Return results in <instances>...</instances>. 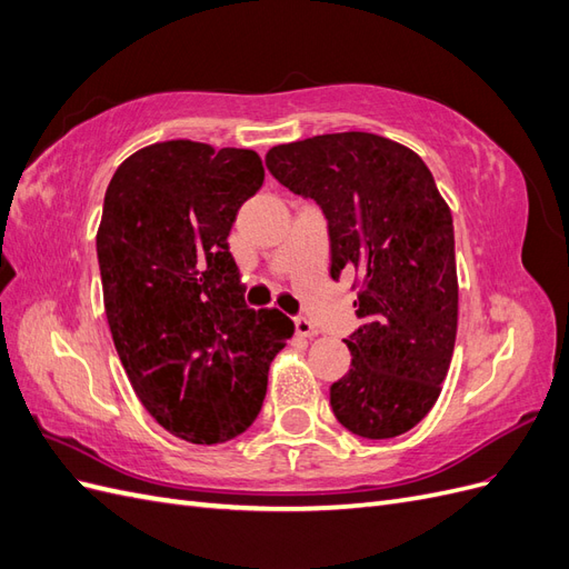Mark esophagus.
I'll use <instances>...</instances> for the list:
<instances>
[{
  "label": "esophagus",
  "mask_w": 569,
  "mask_h": 569,
  "mask_svg": "<svg viewBox=\"0 0 569 569\" xmlns=\"http://www.w3.org/2000/svg\"><path fill=\"white\" fill-rule=\"evenodd\" d=\"M295 327H297V335H299V337H316V335H318L316 325H313L311 320H306V318H297V320H295Z\"/></svg>",
  "instance_id": "34e87169"
}]
</instances>
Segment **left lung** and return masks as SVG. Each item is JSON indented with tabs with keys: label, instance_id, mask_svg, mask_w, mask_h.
<instances>
[{
	"label": "left lung",
	"instance_id": "obj_1",
	"mask_svg": "<svg viewBox=\"0 0 569 569\" xmlns=\"http://www.w3.org/2000/svg\"><path fill=\"white\" fill-rule=\"evenodd\" d=\"M266 166L330 222L332 280L353 272L363 327L330 387L335 418L363 439L416 427L441 393L458 330L453 218L416 151L372 132L278 144Z\"/></svg>",
	"mask_w": 569,
	"mask_h": 569
}]
</instances>
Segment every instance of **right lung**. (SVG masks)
<instances>
[{
  "label": "right lung",
  "instance_id": "add662e5",
  "mask_svg": "<svg viewBox=\"0 0 569 569\" xmlns=\"http://www.w3.org/2000/svg\"><path fill=\"white\" fill-rule=\"evenodd\" d=\"M251 149L168 140L113 173L97 256L111 337L149 416L189 443L242 435L291 322L253 311L230 253L239 206L263 184Z\"/></svg>",
  "mask_w": 569,
  "mask_h": 569
}]
</instances>
